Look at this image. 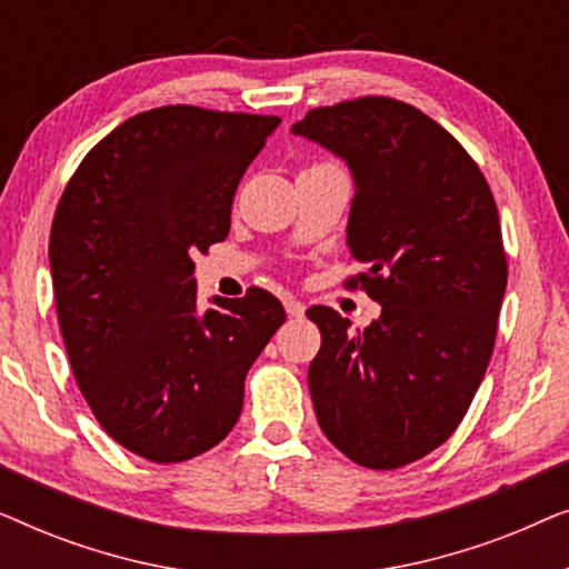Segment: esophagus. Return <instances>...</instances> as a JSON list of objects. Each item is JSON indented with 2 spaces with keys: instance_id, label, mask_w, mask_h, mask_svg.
<instances>
[{
  "instance_id": "1",
  "label": "esophagus",
  "mask_w": 569,
  "mask_h": 569,
  "mask_svg": "<svg viewBox=\"0 0 569 569\" xmlns=\"http://www.w3.org/2000/svg\"><path fill=\"white\" fill-rule=\"evenodd\" d=\"M284 310H287V316H290V318H302V316H306V306H302V302L295 300V298H287L284 300Z\"/></svg>"
}]
</instances>
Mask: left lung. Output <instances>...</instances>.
<instances>
[{"label": "left lung", "mask_w": 569, "mask_h": 569, "mask_svg": "<svg viewBox=\"0 0 569 569\" xmlns=\"http://www.w3.org/2000/svg\"><path fill=\"white\" fill-rule=\"evenodd\" d=\"M292 134L347 162V246L368 267L349 284L383 306L362 331L308 310L318 425L355 463L399 469L453 435L492 357L508 284L495 197L469 152L401 100L316 108Z\"/></svg>", "instance_id": "8db88e82"}]
</instances>
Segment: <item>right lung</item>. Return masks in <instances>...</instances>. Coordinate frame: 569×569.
<instances>
[{"label": "right lung", "mask_w": 569, "mask_h": 569, "mask_svg": "<svg viewBox=\"0 0 569 569\" xmlns=\"http://www.w3.org/2000/svg\"><path fill=\"white\" fill-rule=\"evenodd\" d=\"M279 121L152 108L100 139L61 193L49 261L69 365L103 430L147 461L228 438L246 372L284 323L259 287L201 310L191 261L228 238L240 178Z\"/></svg>", "instance_id": "add662e5"}]
</instances>
